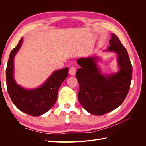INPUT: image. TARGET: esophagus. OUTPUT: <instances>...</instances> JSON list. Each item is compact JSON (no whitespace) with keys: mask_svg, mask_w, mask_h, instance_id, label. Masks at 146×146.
<instances>
[{"mask_svg":"<svg viewBox=\"0 0 146 146\" xmlns=\"http://www.w3.org/2000/svg\"><path fill=\"white\" fill-rule=\"evenodd\" d=\"M76 68L74 67V66H72V67L69 69V74L71 75V76H75L76 74Z\"/></svg>","mask_w":146,"mask_h":146,"instance_id":"esophagus-1","label":"esophagus"}]
</instances>
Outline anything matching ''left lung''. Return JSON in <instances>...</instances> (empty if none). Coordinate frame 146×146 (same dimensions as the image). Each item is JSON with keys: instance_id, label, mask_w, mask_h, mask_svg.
I'll use <instances>...</instances> for the list:
<instances>
[{"instance_id": "obj_1", "label": "left lung", "mask_w": 146, "mask_h": 146, "mask_svg": "<svg viewBox=\"0 0 146 146\" xmlns=\"http://www.w3.org/2000/svg\"><path fill=\"white\" fill-rule=\"evenodd\" d=\"M108 51L118 55L119 71L104 76L97 68L96 57L80 58L77 62L80 68L76 72L79 83L78 100L88 112L103 115L120 106L126 98L132 78V66L126 48L115 34L109 41Z\"/></svg>"}]
</instances>
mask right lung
Listing matches in <instances>:
<instances>
[{
	"instance_id": "add662e5",
	"label": "right lung",
	"mask_w": 146,
	"mask_h": 146,
	"mask_svg": "<svg viewBox=\"0 0 146 146\" xmlns=\"http://www.w3.org/2000/svg\"><path fill=\"white\" fill-rule=\"evenodd\" d=\"M23 42L20 39L11 50L6 69L7 88L8 94L20 111L32 116H39L49 110L55 104L59 88L68 75L66 68L52 74L42 86L35 90H25L17 85L13 78V59Z\"/></svg>"
}]
</instances>
